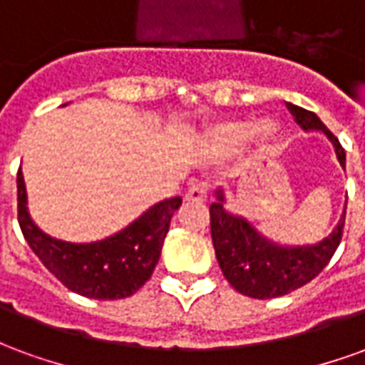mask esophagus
<instances>
[{"mask_svg":"<svg viewBox=\"0 0 365 365\" xmlns=\"http://www.w3.org/2000/svg\"><path fill=\"white\" fill-rule=\"evenodd\" d=\"M207 195H209V185L205 182H195L191 183L190 190L185 191V201L201 203V201H205Z\"/></svg>","mask_w":365,"mask_h":365,"instance_id":"34e87169","label":"esophagus"}]
</instances>
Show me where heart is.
Here are the masks:
<instances>
[{"label":"heart","instance_id":"obj_1","mask_svg":"<svg viewBox=\"0 0 365 365\" xmlns=\"http://www.w3.org/2000/svg\"><path fill=\"white\" fill-rule=\"evenodd\" d=\"M254 123L252 120H227V123H221L213 128V140L225 150H235L240 144L245 143L248 136L252 135ZM256 135H258V140L264 143L268 138V127L262 125V127L256 128Z\"/></svg>","mask_w":365,"mask_h":365}]
</instances>
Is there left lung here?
<instances>
[{
  "label": "left lung",
  "instance_id": "1",
  "mask_svg": "<svg viewBox=\"0 0 365 365\" xmlns=\"http://www.w3.org/2000/svg\"><path fill=\"white\" fill-rule=\"evenodd\" d=\"M287 109L305 130H322L329 136L340 166L346 168L344 148L324 123L297 105L289 103ZM215 195L217 201L209 207V215L217 262L230 285L248 297L274 299L303 287L321 274L342 240L346 209L327 238L307 246H279L260 237L246 219L227 211L222 187L215 191Z\"/></svg>",
  "mask_w": 365,
  "mask_h": 365
}]
</instances>
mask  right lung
Wrapping results in <instances>:
<instances>
[{"label":"right lung","mask_w":365,"mask_h":365,"mask_svg":"<svg viewBox=\"0 0 365 365\" xmlns=\"http://www.w3.org/2000/svg\"><path fill=\"white\" fill-rule=\"evenodd\" d=\"M180 205L182 197L164 199L117 235L74 245L48 237L33 222L21 168L17 174V219L31 250L68 289L90 299L130 297L150 279Z\"/></svg>","instance_id":"add662e5"}]
</instances>
